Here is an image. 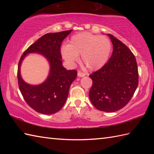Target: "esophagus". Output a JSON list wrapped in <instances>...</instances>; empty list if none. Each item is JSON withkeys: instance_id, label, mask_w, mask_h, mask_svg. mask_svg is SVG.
Segmentation results:
<instances>
[{"instance_id": "obj_1", "label": "esophagus", "mask_w": 154, "mask_h": 154, "mask_svg": "<svg viewBox=\"0 0 154 154\" xmlns=\"http://www.w3.org/2000/svg\"><path fill=\"white\" fill-rule=\"evenodd\" d=\"M85 75H86L85 73H83V72H81V71H78V73H77L78 77H85Z\"/></svg>"}]
</instances>
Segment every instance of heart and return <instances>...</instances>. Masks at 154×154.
<instances>
[{
	"label": "heart",
	"instance_id": "obj_1",
	"mask_svg": "<svg viewBox=\"0 0 154 154\" xmlns=\"http://www.w3.org/2000/svg\"><path fill=\"white\" fill-rule=\"evenodd\" d=\"M112 44L109 38L83 32L73 35L69 44L61 48V54L69 64H74L81 56V63L91 71L103 67L109 60Z\"/></svg>",
	"mask_w": 154,
	"mask_h": 154
}]
</instances>
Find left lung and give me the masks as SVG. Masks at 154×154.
I'll list each match as a JSON object with an SVG mask.
<instances>
[{"label":"left lung","mask_w":154,"mask_h":154,"mask_svg":"<svg viewBox=\"0 0 154 154\" xmlns=\"http://www.w3.org/2000/svg\"><path fill=\"white\" fill-rule=\"evenodd\" d=\"M113 45L109 60L89 75L93 85L89 96L97 109L112 112L122 109L138 85V65L134 55L122 42L107 34Z\"/></svg>","instance_id":"left-lung-1"}]
</instances>
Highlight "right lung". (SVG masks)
<instances>
[{
    "mask_svg": "<svg viewBox=\"0 0 154 154\" xmlns=\"http://www.w3.org/2000/svg\"><path fill=\"white\" fill-rule=\"evenodd\" d=\"M71 31L44 35L24 52L20 60L17 73L20 91L26 103L39 113L52 114L58 112L65 103L71 85L77 77L76 70H67L63 67L60 51L61 42ZM32 53L44 55L51 66L47 80L38 86L26 84L20 75L22 60Z\"/></svg>",
    "mask_w": 154,
    "mask_h": 154,
    "instance_id": "1",
    "label": "right lung"
}]
</instances>
